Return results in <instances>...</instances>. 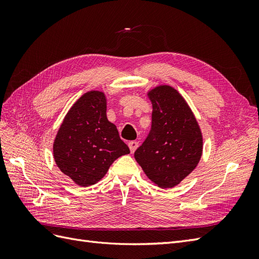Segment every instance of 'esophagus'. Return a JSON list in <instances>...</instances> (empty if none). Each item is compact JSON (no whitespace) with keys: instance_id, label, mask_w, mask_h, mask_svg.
Here are the masks:
<instances>
[{"instance_id":"obj_1","label":"esophagus","mask_w":259,"mask_h":259,"mask_svg":"<svg viewBox=\"0 0 259 259\" xmlns=\"http://www.w3.org/2000/svg\"><path fill=\"white\" fill-rule=\"evenodd\" d=\"M138 145H139L138 142H130V143H128V147H130V150H131L132 153L135 152V150L137 149Z\"/></svg>"}]
</instances>
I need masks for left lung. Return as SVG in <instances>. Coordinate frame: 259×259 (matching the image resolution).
<instances>
[{
  "label": "left lung",
  "mask_w": 259,
  "mask_h": 259,
  "mask_svg": "<svg viewBox=\"0 0 259 259\" xmlns=\"http://www.w3.org/2000/svg\"><path fill=\"white\" fill-rule=\"evenodd\" d=\"M152 124L135 159L148 178L160 188H173L197 167L203 138L190 107L178 91L159 85L148 92Z\"/></svg>",
  "instance_id": "8db88e82"
}]
</instances>
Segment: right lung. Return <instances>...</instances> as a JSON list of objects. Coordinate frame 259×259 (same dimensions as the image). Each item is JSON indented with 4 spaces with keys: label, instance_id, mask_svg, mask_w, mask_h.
I'll return each mask as SVG.
<instances>
[{
    "label": "right lung",
    "instance_id": "add662e5",
    "mask_svg": "<svg viewBox=\"0 0 259 259\" xmlns=\"http://www.w3.org/2000/svg\"><path fill=\"white\" fill-rule=\"evenodd\" d=\"M54 159L65 175L81 187L103 178L111 164L130 149L107 119L104 92L90 91L66 114L55 137Z\"/></svg>",
    "mask_w": 259,
    "mask_h": 259
}]
</instances>
